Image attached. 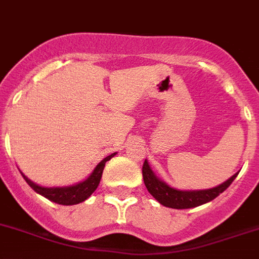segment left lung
Listing matches in <instances>:
<instances>
[{"instance_id":"1","label":"left lung","mask_w":259,"mask_h":259,"mask_svg":"<svg viewBox=\"0 0 259 259\" xmlns=\"http://www.w3.org/2000/svg\"><path fill=\"white\" fill-rule=\"evenodd\" d=\"M142 175L146 188L159 203L165 207L183 210V208L197 207V206H201V204L215 199L220 193H223L232 184L238 172L235 173L231 179L227 180L226 183L220 184L215 188L204 189V190H177L175 188H170L159 177H156V175L152 172L148 165L147 160H145L143 163Z\"/></svg>"}]
</instances>
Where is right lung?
Returning <instances> with one entry per match:
<instances>
[{
	"mask_svg": "<svg viewBox=\"0 0 259 259\" xmlns=\"http://www.w3.org/2000/svg\"><path fill=\"white\" fill-rule=\"evenodd\" d=\"M116 155V152L109 156L104 157L100 163L96 165V168L94 169V172L87 177L84 181L82 183H78L75 185L70 186H61V188H46V186H40L37 184L32 183L28 177H26L22 173L23 179L26 180V183L31 186V188L35 190L36 193H39L40 195L46 197L49 201L55 202L58 204H64V206H71V204L80 203V202L86 201L87 198L95 192L96 188L99 186L100 183V179H102L103 169L105 167V163L108 160H111V157H113Z\"/></svg>",
	"mask_w": 259,
	"mask_h": 259,
	"instance_id": "1",
	"label": "right lung"
}]
</instances>
